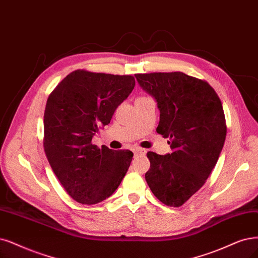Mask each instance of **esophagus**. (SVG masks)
<instances>
[{
    "label": "esophagus",
    "mask_w": 258,
    "mask_h": 258,
    "mask_svg": "<svg viewBox=\"0 0 258 258\" xmlns=\"http://www.w3.org/2000/svg\"><path fill=\"white\" fill-rule=\"evenodd\" d=\"M134 153H135V154L146 155V153H147V150H146V149H142V148H135V149H134Z\"/></svg>",
    "instance_id": "obj_1"
}]
</instances>
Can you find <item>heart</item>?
<instances>
[{"mask_svg": "<svg viewBox=\"0 0 258 258\" xmlns=\"http://www.w3.org/2000/svg\"><path fill=\"white\" fill-rule=\"evenodd\" d=\"M141 98H144V97H141ZM141 98H138V99H141Z\"/></svg>", "mask_w": 258, "mask_h": 258, "instance_id": "b5f03b06", "label": "heart"}]
</instances>
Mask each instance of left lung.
I'll use <instances>...</instances> for the list:
<instances>
[{
	"mask_svg": "<svg viewBox=\"0 0 258 258\" xmlns=\"http://www.w3.org/2000/svg\"><path fill=\"white\" fill-rule=\"evenodd\" d=\"M157 102L158 134L172 152H148L146 180L161 203L179 207L201 188L222 151L226 124L222 103L207 82L183 72L135 74Z\"/></svg>",
	"mask_w": 258,
	"mask_h": 258,
	"instance_id": "left-lung-1",
	"label": "left lung"
}]
</instances>
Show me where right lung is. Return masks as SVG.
<instances>
[{"mask_svg": "<svg viewBox=\"0 0 258 258\" xmlns=\"http://www.w3.org/2000/svg\"><path fill=\"white\" fill-rule=\"evenodd\" d=\"M134 87L132 75L75 70L49 95L43 117L44 152L55 175L76 202H102L126 174L132 151L100 149L91 141Z\"/></svg>", "mask_w": 258, "mask_h": 258, "instance_id": "obj_1", "label": "right lung"}]
</instances>
